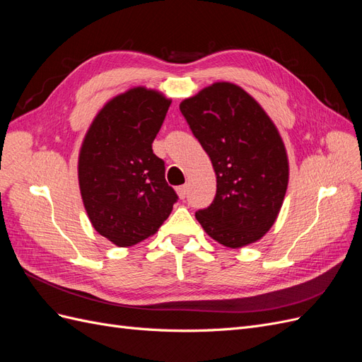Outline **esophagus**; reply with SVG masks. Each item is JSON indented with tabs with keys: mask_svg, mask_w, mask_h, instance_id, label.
<instances>
[{
	"mask_svg": "<svg viewBox=\"0 0 362 362\" xmlns=\"http://www.w3.org/2000/svg\"><path fill=\"white\" fill-rule=\"evenodd\" d=\"M177 192H178V196L181 199H184L185 196H187V192H189V187L187 185H180V187L177 189Z\"/></svg>",
	"mask_w": 362,
	"mask_h": 362,
	"instance_id": "obj_1",
	"label": "esophagus"
}]
</instances>
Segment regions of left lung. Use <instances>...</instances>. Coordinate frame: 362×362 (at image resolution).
<instances>
[{
  "label": "left lung",
  "mask_w": 362,
  "mask_h": 362,
  "mask_svg": "<svg viewBox=\"0 0 362 362\" xmlns=\"http://www.w3.org/2000/svg\"><path fill=\"white\" fill-rule=\"evenodd\" d=\"M180 110L217 180L211 205L196 211V218L223 246L257 242L275 223L288 185V158L275 124L233 83L205 87Z\"/></svg>",
  "instance_id": "obj_1"
}]
</instances>
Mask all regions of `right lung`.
<instances>
[{
  "mask_svg": "<svg viewBox=\"0 0 362 362\" xmlns=\"http://www.w3.org/2000/svg\"><path fill=\"white\" fill-rule=\"evenodd\" d=\"M169 105L160 92L134 87L103 107L83 140V204L93 228L116 246L154 235L178 201L152 152Z\"/></svg>",
  "mask_w": 362,
  "mask_h": 362,
  "instance_id": "obj_1",
  "label": "right lung"
}]
</instances>
